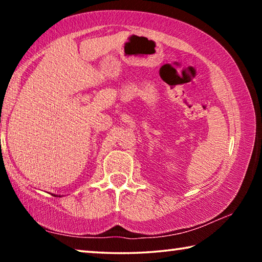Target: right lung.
<instances>
[{"mask_svg":"<svg viewBox=\"0 0 262 262\" xmlns=\"http://www.w3.org/2000/svg\"><path fill=\"white\" fill-rule=\"evenodd\" d=\"M53 195H54V196H57V195H55V194H53ZM59 196H60V195H59Z\"/></svg>","mask_w":262,"mask_h":262,"instance_id":"obj_1","label":"right lung"}]
</instances>
